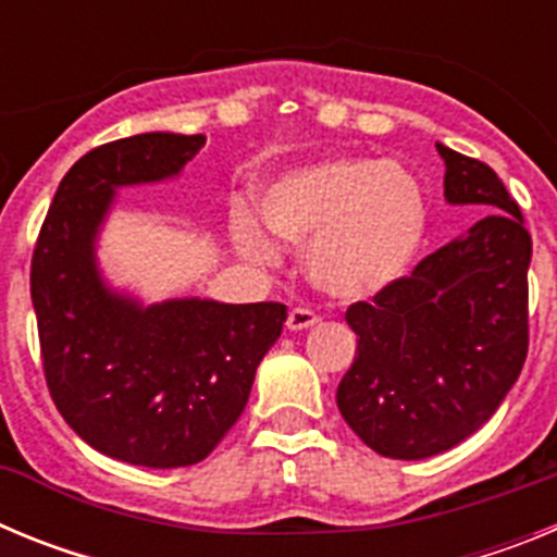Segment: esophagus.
Returning a JSON list of instances; mask_svg holds the SVG:
<instances>
[{
	"label": "esophagus",
	"instance_id": "34e87169",
	"mask_svg": "<svg viewBox=\"0 0 557 557\" xmlns=\"http://www.w3.org/2000/svg\"><path fill=\"white\" fill-rule=\"evenodd\" d=\"M318 323V314L312 309H304V307H295L287 318V329L289 332H304V329L314 326Z\"/></svg>",
	"mask_w": 557,
	"mask_h": 557
}]
</instances>
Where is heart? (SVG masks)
I'll use <instances>...</instances> for the list:
<instances>
[{
    "instance_id": "obj_1",
    "label": "heart",
    "mask_w": 557,
    "mask_h": 557,
    "mask_svg": "<svg viewBox=\"0 0 557 557\" xmlns=\"http://www.w3.org/2000/svg\"><path fill=\"white\" fill-rule=\"evenodd\" d=\"M264 228L307 248L309 282L337 301H366L407 273L424 243L426 195L396 161L332 159L293 170L262 191ZM236 248L270 262L273 248L250 218H236Z\"/></svg>"
}]
</instances>
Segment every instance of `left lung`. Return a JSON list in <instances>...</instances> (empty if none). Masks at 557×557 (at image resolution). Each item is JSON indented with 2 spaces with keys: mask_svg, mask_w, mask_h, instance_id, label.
<instances>
[{
  "mask_svg": "<svg viewBox=\"0 0 557 557\" xmlns=\"http://www.w3.org/2000/svg\"><path fill=\"white\" fill-rule=\"evenodd\" d=\"M435 147L446 200L488 214L346 312L357 357L337 407L362 444L393 460H424L474 435L528 359L524 218L488 164Z\"/></svg>",
  "mask_w": 557,
  "mask_h": 557,
  "instance_id": "left-lung-1",
  "label": "left lung"
}]
</instances>
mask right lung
<instances>
[{
	"label": "right lung",
	"instance_id": "add662e5",
	"mask_svg": "<svg viewBox=\"0 0 557 557\" xmlns=\"http://www.w3.org/2000/svg\"><path fill=\"white\" fill-rule=\"evenodd\" d=\"M206 136L139 133L88 150L63 175L38 234L29 295L58 412L113 460L195 466L248 405L287 307L178 298L139 304L106 284L97 234L120 186L175 178Z\"/></svg>",
	"mask_w": 557,
	"mask_h": 557
}]
</instances>
